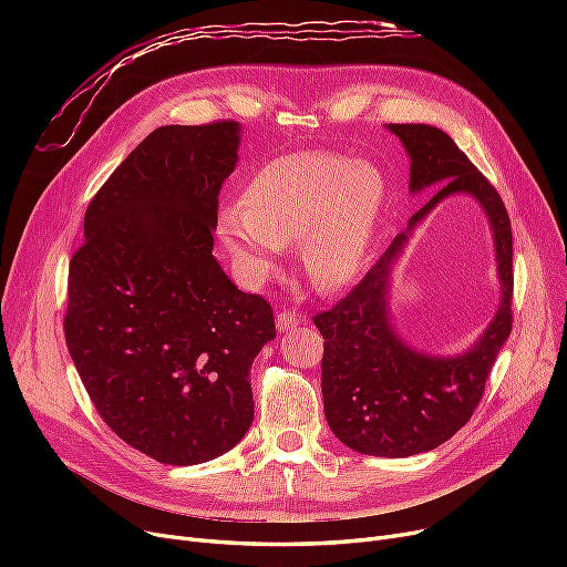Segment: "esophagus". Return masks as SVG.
I'll return each mask as SVG.
<instances>
[{"label": "esophagus", "mask_w": 567, "mask_h": 567, "mask_svg": "<svg viewBox=\"0 0 567 567\" xmlns=\"http://www.w3.org/2000/svg\"><path fill=\"white\" fill-rule=\"evenodd\" d=\"M301 323V317H299V312H293V310H282V312H278L276 315V326H278V331H289V329H296V326Z\"/></svg>", "instance_id": "1"}]
</instances>
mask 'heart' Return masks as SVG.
<instances>
[{
  "label": "heart",
  "mask_w": 567,
  "mask_h": 567,
  "mask_svg": "<svg viewBox=\"0 0 567 567\" xmlns=\"http://www.w3.org/2000/svg\"><path fill=\"white\" fill-rule=\"evenodd\" d=\"M383 202L385 182L374 165L331 152L291 154L248 178L220 236L255 282L276 271L280 248L299 244L303 276L331 291L361 274Z\"/></svg>",
  "instance_id": "1"
}]
</instances>
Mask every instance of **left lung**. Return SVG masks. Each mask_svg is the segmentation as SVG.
Here are the masks:
<instances>
[{
	"label": "left lung",
	"instance_id": "8db88e82",
	"mask_svg": "<svg viewBox=\"0 0 567 567\" xmlns=\"http://www.w3.org/2000/svg\"><path fill=\"white\" fill-rule=\"evenodd\" d=\"M389 128L411 156V190L443 184L409 225L425 218L443 197L473 195L489 216L503 285L501 308L471 351L455 359L411 351L385 315L389 268L406 241L400 234L342 301L312 317L323 338L321 395L333 434L355 453L411 457L462 430L485 395L496 353L513 331V231L501 195L449 135L425 124Z\"/></svg>",
	"mask_w": 567,
	"mask_h": 567
}]
</instances>
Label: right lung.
Wrapping results in <instances>:
<instances>
[{
    "mask_svg": "<svg viewBox=\"0 0 567 567\" xmlns=\"http://www.w3.org/2000/svg\"><path fill=\"white\" fill-rule=\"evenodd\" d=\"M236 146L231 118L148 133L89 202L69 264L64 336L86 395L161 464L208 462L244 439L250 365L276 338L271 303L212 255Z\"/></svg>",
    "mask_w": 567,
    "mask_h": 567,
    "instance_id": "obj_1",
    "label": "right lung"
}]
</instances>
